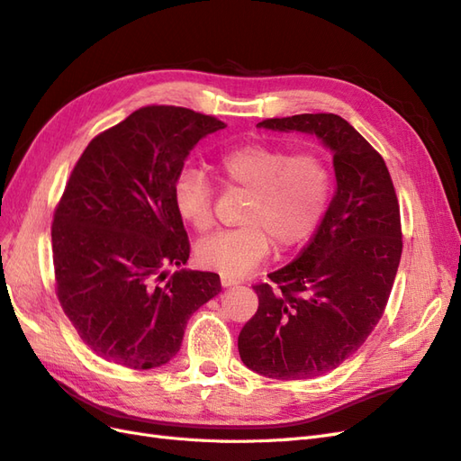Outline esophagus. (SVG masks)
Returning a JSON list of instances; mask_svg holds the SVG:
<instances>
[{
	"mask_svg": "<svg viewBox=\"0 0 461 461\" xmlns=\"http://www.w3.org/2000/svg\"><path fill=\"white\" fill-rule=\"evenodd\" d=\"M239 283H240L239 278H234V276H230V275H221V285L225 286V288L234 286V285H239Z\"/></svg>",
	"mask_w": 461,
	"mask_h": 461,
	"instance_id": "34e87169",
	"label": "esophagus"
}]
</instances>
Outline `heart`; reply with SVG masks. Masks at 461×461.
<instances>
[{"mask_svg": "<svg viewBox=\"0 0 461 461\" xmlns=\"http://www.w3.org/2000/svg\"><path fill=\"white\" fill-rule=\"evenodd\" d=\"M222 183L248 192L242 227L217 230L196 244V261L205 269L240 276L271 249L290 248L317 229L332 190L327 159L313 149L290 153L285 146L242 144L217 159ZM215 190L203 171L185 167L175 178L173 202L178 217L194 230L213 222Z\"/></svg>", "mask_w": 461, "mask_h": 461, "instance_id": "heart-1", "label": "heart"}]
</instances>
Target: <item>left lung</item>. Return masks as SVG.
<instances>
[{
  "instance_id": "8db88e82",
  "label": "left lung",
  "mask_w": 461,
  "mask_h": 461,
  "mask_svg": "<svg viewBox=\"0 0 461 461\" xmlns=\"http://www.w3.org/2000/svg\"><path fill=\"white\" fill-rule=\"evenodd\" d=\"M258 127L317 136L332 151L337 192L313 239L273 285H256V315L239 334L244 366L269 379L337 369L379 323L402 256L400 205L381 153L334 113L265 119Z\"/></svg>"
}]
</instances>
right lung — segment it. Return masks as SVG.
<instances>
[{"label": "right lung", "mask_w": 461, "mask_h": 461, "mask_svg": "<svg viewBox=\"0 0 461 461\" xmlns=\"http://www.w3.org/2000/svg\"><path fill=\"white\" fill-rule=\"evenodd\" d=\"M225 122L148 105L97 134L77 161L51 225L58 298L78 337L131 369L171 361L190 315L221 292L217 273L175 271L190 242L173 202L190 149Z\"/></svg>", "instance_id": "right-lung-1"}]
</instances>
